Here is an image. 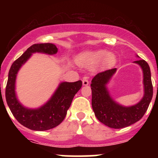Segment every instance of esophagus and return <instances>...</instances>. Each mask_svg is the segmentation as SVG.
Wrapping results in <instances>:
<instances>
[{"instance_id":"obj_1","label":"esophagus","mask_w":158,"mask_h":158,"mask_svg":"<svg viewBox=\"0 0 158 158\" xmlns=\"http://www.w3.org/2000/svg\"><path fill=\"white\" fill-rule=\"evenodd\" d=\"M89 83L88 79H87L86 77H84L83 79H82V85H88Z\"/></svg>"}]
</instances>
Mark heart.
I'll use <instances>...</instances> for the list:
<instances>
[{
	"instance_id": "1",
	"label": "heart",
	"mask_w": 158,
	"mask_h": 158,
	"mask_svg": "<svg viewBox=\"0 0 158 158\" xmlns=\"http://www.w3.org/2000/svg\"><path fill=\"white\" fill-rule=\"evenodd\" d=\"M115 61L114 54L106 50H98L89 52L79 56L77 62L79 65L85 67H92L100 63L102 67L107 68L112 66Z\"/></svg>"
}]
</instances>
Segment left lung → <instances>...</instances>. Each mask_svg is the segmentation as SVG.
<instances>
[{
	"instance_id": "8db88e82",
	"label": "left lung",
	"mask_w": 158,
	"mask_h": 158,
	"mask_svg": "<svg viewBox=\"0 0 158 158\" xmlns=\"http://www.w3.org/2000/svg\"><path fill=\"white\" fill-rule=\"evenodd\" d=\"M134 63L142 69L144 84V96L134 106H122L110 95L107 84L117 71L116 68L98 73L92 80V109L98 120L109 128H122L138 122L144 116L152 98L153 85L149 65L143 60Z\"/></svg>"
}]
</instances>
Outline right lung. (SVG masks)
I'll list each match as a JSON object with an SVG mask.
<instances>
[{
	"instance_id": "1",
	"label": "right lung",
	"mask_w": 158,
	"mask_h": 158,
	"mask_svg": "<svg viewBox=\"0 0 158 158\" xmlns=\"http://www.w3.org/2000/svg\"><path fill=\"white\" fill-rule=\"evenodd\" d=\"M58 51L52 44H33L13 63L8 73L5 90L6 101L13 115L26 128L33 131H47L60 125L65 118L75 95L81 89V80L63 82L59 85L48 101L37 109H29L19 102L15 92L16 79L21 66L35 52L54 55Z\"/></svg>"
}]
</instances>
